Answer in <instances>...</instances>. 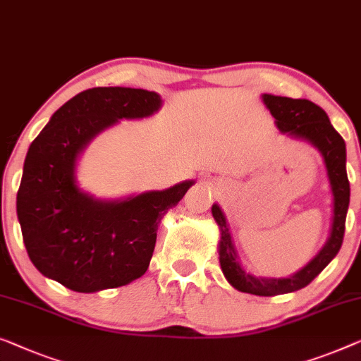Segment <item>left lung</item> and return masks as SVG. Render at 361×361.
Returning a JSON list of instances; mask_svg holds the SVG:
<instances>
[{
  "mask_svg": "<svg viewBox=\"0 0 361 361\" xmlns=\"http://www.w3.org/2000/svg\"><path fill=\"white\" fill-rule=\"evenodd\" d=\"M262 101L275 118L276 128L291 138L302 140L319 151L324 168H326L329 187L332 193V219L329 238L319 252L296 274L285 279L255 276L241 265L238 249L228 218L218 203H213L212 215L219 229L218 254L219 267L228 283L243 293L257 296H275L291 293L305 288L316 279L327 264L336 257L343 241L345 218L350 203V184L347 177V149L345 142L332 127L327 114L307 99H291L262 94Z\"/></svg>",
  "mask_w": 361,
  "mask_h": 361,
  "instance_id": "obj_1",
  "label": "left lung"
}]
</instances>
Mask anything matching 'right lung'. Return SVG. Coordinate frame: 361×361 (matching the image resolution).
<instances>
[{
  "label": "right lung",
  "mask_w": 361,
  "mask_h": 361,
  "mask_svg": "<svg viewBox=\"0 0 361 361\" xmlns=\"http://www.w3.org/2000/svg\"><path fill=\"white\" fill-rule=\"evenodd\" d=\"M161 106L154 91L92 87L65 102L30 143L16 210L29 259L47 279L94 293L148 270L161 219L195 180L107 200L78 185L76 166L104 130L151 117Z\"/></svg>",
  "instance_id": "right-lung-1"
}]
</instances>
